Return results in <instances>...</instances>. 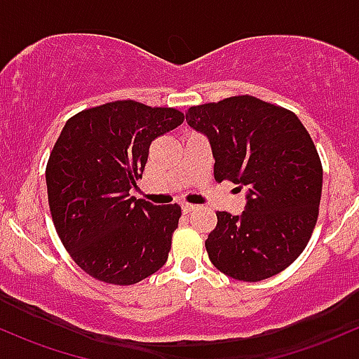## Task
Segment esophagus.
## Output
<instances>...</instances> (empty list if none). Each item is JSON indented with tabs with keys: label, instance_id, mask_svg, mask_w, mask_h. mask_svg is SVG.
I'll use <instances>...</instances> for the list:
<instances>
[{
	"label": "esophagus",
	"instance_id": "34e87169",
	"mask_svg": "<svg viewBox=\"0 0 359 359\" xmlns=\"http://www.w3.org/2000/svg\"><path fill=\"white\" fill-rule=\"evenodd\" d=\"M180 208H182L184 215H189V212L194 211L198 206H194V204H189V203H182V206H180Z\"/></svg>",
	"mask_w": 359,
	"mask_h": 359
}]
</instances>
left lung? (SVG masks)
I'll return each mask as SVG.
<instances>
[{
  "label": "left lung",
  "instance_id": "8db88e82",
  "mask_svg": "<svg viewBox=\"0 0 359 359\" xmlns=\"http://www.w3.org/2000/svg\"><path fill=\"white\" fill-rule=\"evenodd\" d=\"M186 121L210 141L216 182L247 189L242 215L216 212L206 240L212 266L247 283L285 271L312 237L322 194V163L305 126L250 95L196 105Z\"/></svg>",
  "mask_w": 359,
  "mask_h": 359
}]
</instances>
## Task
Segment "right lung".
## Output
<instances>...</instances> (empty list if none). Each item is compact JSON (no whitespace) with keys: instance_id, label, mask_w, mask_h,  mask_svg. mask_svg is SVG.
Listing matches in <instances>:
<instances>
[{"instance_id":"right-lung-1","label":"right lung","mask_w":359,"mask_h":359,"mask_svg":"<svg viewBox=\"0 0 359 359\" xmlns=\"http://www.w3.org/2000/svg\"><path fill=\"white\" fill-rule=\"evenodd\" d=\"M182 122L177 109L117 100L62 128L46 168L50 215L73 261L98 281L135 285L167 262L180 206H155L129 191L151 141Z\"/></svg>"}]
</instances>
